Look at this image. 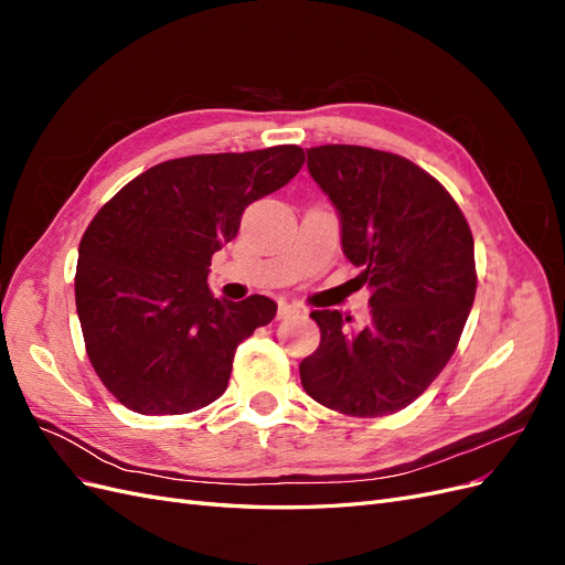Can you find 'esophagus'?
<instances>
[{"label": "esophagus", "mask_w": 565, "mask_h": 565, "mask_svg": "<svg viewBox=\"0 0 565 565\" xmlns=\"http://www.w3.org/2000/svg\"><path fill=\"white\" fill-rule=\"evenodd\" d=\"M299 313V309L297 306H292V303H280L278 306V320H285V318H289V316H297Z\"/></svg>", "instance_id": "obj_1"}]
</instances>
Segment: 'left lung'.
<instances>
[{"mask_svg": "<svg viewBox=\"0 0 565 565\" xmlns=\"http://www.w3.org/2000/svg\"><path fill=\"white\" fill-rule=\"evenodd\" d=\"M309 174L339 214L341 249L370 287V320L313 311L320 347L299 365L320 405L384 417L419 398L448 365L476 295L473 237L431 174L363 146L306 150Z\"/></svg>", "mask_w": 565, "mask_h": 565, "instance_id": "8db88e82", "label": "left lung"}]
</instances>
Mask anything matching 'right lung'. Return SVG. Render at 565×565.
<instances>
[{"label": "right lung", "mask_w": 565, "mask_h": 565, "mask_svg": "<svg viewBox=\"0 0 565 565\" xmlns=\"http://www.w3.org/2000/svg\"><path fill=\"white\" fill-rule=\"evenodd\" d=\"M303 160L299 146L167 160L94 216L75 303L89 361L125 407L185 415L226 391L237 344L278 303L216 299L212 254L237 235L247 204L292 181Z\"/></svg>", "instance_id": "right-lung-1"}]
</instances>
